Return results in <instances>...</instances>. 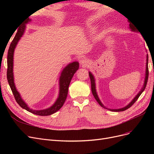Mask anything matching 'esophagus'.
Wrapping results in <instances>:
<instances>
[{"instance_id":"1","label":"esophagus","mask_w":154,"mask_h":154,"mask_svg":"<svg viewBox=\"0 0 154 154\" xmlns=\"http://www.w3.org/2000/svg\"><path fill=\"white\" fill-rule=\"evenodd\" d=\"M80 64L81 66L85 67L87 66L88 64H89V61H88V59H87L85 58H83L80 60Z\"/></svg>"}]
</instances>
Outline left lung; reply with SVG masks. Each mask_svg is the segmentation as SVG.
Returning <instances> with one entry per match:
<instances>
[{
    "instance_id": "obj_1",
    "label": "left lung",
    "mask_w": 154,
    "mask_h": 154,
    "mask_svg": "<svg viewBox=\"0 0 154 154\" xmlns=\"http://www.w3.org/2000/svg\"><path fill=\"white\" fill-rule=\"evenodd\" d=\"M128 22L130 23L129 24V28L131 29L132 31H137V28L135 26V25L132 23H130V21L128 20ZM148 54H146V71H145V77H144V83H143V85L141 88V89L140 90L137 94L134 97V99L130 102V103L127 105H126L124 107H122V108H120V109H108L107 107H106L105 106H104V105L101 103V100H100L98 96H97V92H96V83H95V78L94 76H93V74L91 73V72H88V74H89V76H90V79H91V90H92V94L94 96V97H95L96 100L97 101V103H99V105L103 107L104 109H108L110 111H112V112H121V111H124L125 110H127L128 109H129L130 106H131L135 102L137 101V100L139 98V97L140 96V95L142 94V92L144 91V90L145 89L146 86V83H147V81H148Z\"/></svg>"
}]
</instances>
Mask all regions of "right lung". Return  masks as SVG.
<instances>
[{
	"label": "right lung",
	"instance_id": "obj_1",
	"mask_svg": "<svg viewBox=\"0 0 154 154\" xmlns=\"http://www.w3.org/2000/svg\"><path fill=\"white\" fill-rule=\"evenodd\" d=\"M31 22V19L28 17L26 20L22 23V24L18 27V31L15 37L11 42L10 48H9L8 53V70H7V79L12 91L13 94L15 97L17 103L19 105L22 109H24L31 113L36 115L45 116H49L55 113L58 110L62 108L63 103L66 101L68 94V88L74 73L79 69V63L78 62H73L69 63L66 67H65L60 74L59 78V94L57 100L50 107L42 110H34L28 106L26 102L23 100L22 97L17 90L15 83H14V75H13V56L14 51L16 48V46L18 42L24 35L25 32L26 24Z\"/></svg>",
	"mask_w": 154,
	"mask_h": 154
}]
</instances>
